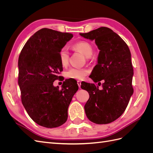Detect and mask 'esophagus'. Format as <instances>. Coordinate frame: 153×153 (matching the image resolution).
I'll return each mask as SVG.
<instances>
[{
  "instance_id": "obj_1",
  "label": "esophagus",
  "mask_w": 153,
  "mask_h": 153,
  "mask_svg": "<svg viewBox=\"0 0 153 153\" xmlns=\"http://www.w3.org/2000/svg\"><path fill=\"white\" fill-rule=\"evenodd\" d=\"M77 84H78V87H80V86H81V81L78 80V81H77Z\"/></svg>"
}]
</instances>
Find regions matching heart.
I'll use <instances>...</instances> for the list:
<instances>
[{
  "instance_id": "1",
  "label": "heart",
  "mask_w": 153,
  "mask_h": 153,
  "mask_svg": "<svg viewBox=\"0 0 153 153\" xmlns=\"http://www.w3.org/2000/svg\"><path fill=\"white\" fill-rule=\"evenodd\" d=\"M73 48L80 52L87 58H89L92 56L93 53L92 46L86 41H80L74 44ZM59 61L62 66H66L69 62V51L66 47H62L59 51ZM89 71L86 68H71L66 71V76L68 78L76 80H82L87 76Z\"/></svg>"
}]
</instances>
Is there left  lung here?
I'll list each match as a JSON object with an SVG mask.
<instances>
[{"mask_svg": "<svg viewBox=\"0 0 153 153\" xmlns=\"http://www.w3.org/2000/svg\"><path fill=\"white\" fill-rule=\"evenodd\" d=\"M80 34L95 40L100 51L91 78L99 82L98 85L104 81L101 90L94 84L84 82L81 85L82 89L89 94L84 106L85 114L92 123L108 124L124 113L133 93L130 51L121 37L108 27H101Z\"/></svg>", "mask_w": 153, "mask_h": 153, "instance_id": "8db88e82", "label": "left lung"}]
</instances>
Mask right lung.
Listing matches in <instances>:
<instances>
[{
	"label": "right lung",
	"mask_w": 153,
	"mask_h": 153,
	"mask_svg": "<svg viewBox=\"0 0 153 153\" xmlns=\"http://www.w3.org/2000/svg\"><path fill=\"white\" fill-rule=\"evenodd\" d=\"M73 35L47 28L32 36L18 58V85L21 100L30 117L38 124L52 128L68 119V109L78 89L76 82L66 80L62 89L54 87L63 69L59 51Z\"/></svg>",
	"instance_id": "add662e5"
}]
</instances>
